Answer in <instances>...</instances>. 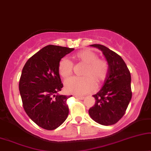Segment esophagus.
I'll list each match as a JSON object with an SVG mask.
<instances>
[{
  "label": "esophagus",
  "instance_id": "esophagus-1",
  "mask_svg": "<svg viewBox=\"0 0 151 151\" xmlns=\"http://www.w3.org/2000/svg\"><path fill=\"white\" fill-rule=\"evenodd\" d=\"M74 97L76 98V99H79V100H83V99H84V96H77V95H75L74 96Z\"/></svg>",
  "mask_w": 151,
  "mask_h": 151
}]
</instances>
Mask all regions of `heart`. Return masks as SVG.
Masks as SVG:
<instances>
[{
  "mask_svg": "<svg viewBox=\"0 0 151 151\" xmlns=\"http://www.w3.org/2000/svg\"><path fill=\"white\" fill-rule=\"evenodd\" d=\"M77 61L85 63L81 74L83 77H73L66 80L65 90L69 94L82 95L94 90L96 83H100L106 79L108 72V64L104 59L97 58V55L90 50H83L74 56ZM73 63L66 57L60 60L59 72L64 79L71 75Z\"/></svg>",
  "mask_w": 151,
  "mask_h": 151,
  "instance_id": "obj_1",
  "label": "heart"
}]
</instances>
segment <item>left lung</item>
I'll list each match as a JSON object with an SVG mask.
<instances>
[{"label":"left lung","mask_w":151,"mask_h":151,"mask_svg":"<svg viewBox=\"0 0 151 151\" xmlns=\"http://www.w3.org/2000/svg\"><path fill=\"white\" fill-rule=\"evenodd\" d=\"M90 46L103 52L108 64V72L101 89L93 95L95 104L88 112L96 123L104 126L112 125L124 116L131 99V76L119 55L100 44Z\"/></svg>","instance_id":"left-lung-1"}]
</instances>
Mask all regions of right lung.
Masks as SVG:
<instances>
[{"mask_svg":"<svg viewBox=\"0 0 151 151\" xmlns=\"http://www.w3.org/2000/svg\"><path fill=\"white\" fill-rule=\"evenodd\" d=\"M74 50L47 45L30 57L22 70L19 91L24 110L32 121L45 130L57 128L69 113L66 101L72 95L58 93L63 88L59 63Z\"/></svg>","mask_w":151,"mask_h":151,"instance_id":"right-lung-1","label":"right lung"}]
</instances>
